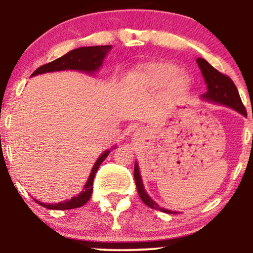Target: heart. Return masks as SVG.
Returning <instances> with one entry per match:
<instances>
[{
  "label": "heart",
  "mask_w": 253,
  "mask_h": 253,
  "mask_svg": "<svg viewBox=\"0 0 253 253\" xmlns=\"http://www.w3.org/2000/svg\"><path fill=\"white\" fill-rule=\"evenodd\" d=\"M127 83L152 91L167 86L168 96L173 100L184 96L190 88L188 75L179 72L178 66L169 62L151 63L132 71Z\"/></svg>",
  "instance_id": "b5f03b06"
}]
</instances>
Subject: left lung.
Returning a JSON list of instances; mask_svg holds the SVG:
<instances>
[{"label": "left lung", "mask_w": 253, "mask_h": 253, "mask_svg": "<svg viewBox=\"0 0 253 253\" xmlns=\"http://www.w3.org/2000/svg\"><path fill=\"white\" fill-rule=\"evenodd\" d=\"M197 64H199L200 69L205 78L206 84H207V92L202 95V98L205 100L211 101V102H215L222 106H227L229 108H233L237 112L242 113L243 115H246V109L242 102V98L239 96V92L236 84L233 83V81L229 78L227 75H223L220 71H217L216 69H214L207 60H205L203 58H197L196 59ZM134 179H135V185L136 190H138L139 196H140L141 201L145 205L149 206L152 210H158L165 213H171L175 214V211H171L164 208L159 207L157 203L153 201L151 197L147 195L146 191L144 189L143 181H141L140 172H139V167L138 164H134Z\"/></svg>", "instance_id": "8db88e82"}]
</instances>
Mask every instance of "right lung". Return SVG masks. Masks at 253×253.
Masks as SVG:
<instances>
[{
	"mask_svg": "<svg viewBox=\"0 0 253 253\" xmlns=\"http://www.w3.org/2000/svg\"><path fill=\"white\" fill-rule=\"evenodd\" d=\"M112 48V45H104V46H88V47H80L76 50H72L68 52L66 54H64L63 57L58 58V59L53 60V62L43 64V65L39 66L36 71L32 74V76H36L39 74H45V72H52V71H62V70H80V71H85L88 74H92L94 71H96L101 65H102L103 58L106 57V54L108 53ZM110 151H106L100 156V158L97 159L96 163H95L94 168H92L90 176L86 181V184L84 185V189L80 195L72 197L71 200L65 202H59L57 205H52V203H46L36 201L39 203L42 207L47 208V210H58V211H64V210H74V208H80L83 205H85L89 201L90 196L92 193V182H94L95 175H96L98 168L104 159L107 158V156L109 155Z\"/></svg>",
	"mask_w": 253,
	"mask_h": 253,
	"instance_id": "obj_1",
	"label": "right lung"
}]
</instances>
